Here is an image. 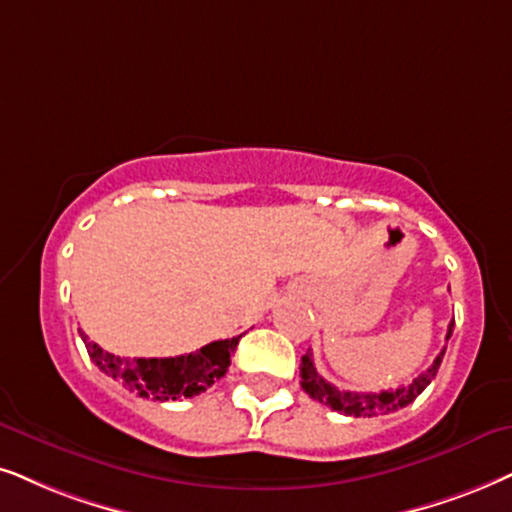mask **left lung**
I'll return each mask as SVG.
<instances>
[{"instance_id":"1","label":"left lung","mask_w":512,"mask_h":512,"mask_svg":"<svg viewBox=\"0 0 512 512\" xmlns=\"http://www.w3.org/2000/svg\"><path fill=\"white\" fill-rule=\"evenodd\" d=\"M451 333H454V321L449 323V331H446V340L451 338ZM444 352L437 354V359L432 361V366H428V371H423L418 375V378H413L411 385H401L397 390H383V392H345V390H338V387L326 383V380L321 378L319 373H316V366H314V359H312V352H307L302 357V364H300V385L302 390L309 394V397L321 401V404L331 406L333 411L338 413H345V416H378V413H392L397 409H404V406H409L413 399L418 397L420 392L428 387L432 380H435V375L439 371V364H442L444 359Z\"/></svg>"}]
</instances>
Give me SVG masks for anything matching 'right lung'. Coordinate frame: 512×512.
I'll return each instance as SVG.
<instances>
[{
    "mask_svg": "<svg viewBox=\"0 0 512 512\" xmlns=\"http://www.w3.org/2000/svg\"><path fill=\"white\" fill-rule=\"evenodd\" d=\"M80 335L89 357L103 373L120 380L129 392L155 401H177L208 390L229 371L231 354L236 352L238 340H241V335L217 340L181 357L122 359L101 349L96 342H89L84 333Z\"/></svg>",
    "mask_w": 512,
    "mask_h": 512,
    "instance_id": "1",
    "label": "right lung"
}]
</instances>
